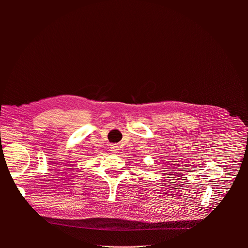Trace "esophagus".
<instances>
[{
  "label": "esophagus",
  "mask_w": 248,
  "mask_h": 248,
  "mask_svg": "<svg viewBox=\"0 0 248 248\" xmlns=\"http://www.w3.org/2000/svg\"><path fill=\"white\" fill-rule=\"evenodd\" d=\"M109 149H110V152L111 153H117L118 152V146L116 145V144H111L110 145V147H109Z\"/></svg>",
  "instance_id": "esophagus-1"
}]
</instances>
